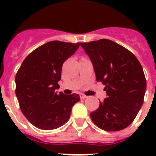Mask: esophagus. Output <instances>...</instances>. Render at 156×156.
I'll return each mask as SVG.
<instances>
[{
  "label": "esophagus",
  "instance_id": "obj_1",
  "mask_svg": "<svg viewBox=\"0 0 156 156\" xmlns=\"http://www.w3.org/2000/svg\"><path fill=\"white\" fill-rule=\"evenodd\" d=\"M87 97V95H85L84 94H80V98L81 99H86V98Z\"/></svg>",
  "mask_w": 156,
  "mask_h": 156
}]
</instances>
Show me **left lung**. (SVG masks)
Returning a JSON list of instances; mask_svg holds the SVG:
<instances>
[{
    "instance_id": "left-lung-1",
    "label": "left lung",
    "mask_w": 156,
    "mask_h": 156,
    "mask_svg": "<svg viewBox=\"0 0 156 156\" xmlns=\"http://www.w3.org/2000/svg\"><path fill=\"white\" fill-rule=\"evenodd\" d=\"M81 46L92 62L96 81L105 86L107 93L90 118L105 131L126 128L143 106L147 89L140 62L126 48L106 39L81 43Z\"/></svg>"
}]
</instances>
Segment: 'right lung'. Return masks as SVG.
Masks as SVG:
<instances>
[{"label":"right lung","instance_id":"obj_1","mask_svg":"<svg viewBox=\"0 0 156 156\" xmlns=\"http://www.w3.org/2000/svg\"><path fill=\"white\" fill-rule=\"evenodd\" d=\"M80 46V43L51 41L30 52L15 77L16 96L26 118L35 127L49 130L61 127L70 116L78 94L56 92L62 65Z\"/></svg>","mask_w":156,"mask_h":156}]
</instances>
